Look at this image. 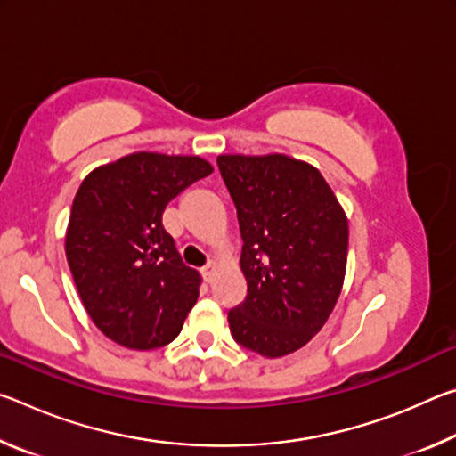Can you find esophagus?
<instances>
[{
  "mask_svg": "<svg viewBox=\"0 0 456 456\" xmlns=\"http://www.w3.org/2000/svg\"><path fill=\"white\" fill-rule=\"evenodd\" d=\"M217 264H215V261H211V264H207L205 267H203V277H205V281H213V277L217 275Z\"/></svg>",
  "mask_w": 456,
  "mask_h": 456,
  "instance_id": "esophagus-1",
  "label": "esophagus"
}]
</instances>
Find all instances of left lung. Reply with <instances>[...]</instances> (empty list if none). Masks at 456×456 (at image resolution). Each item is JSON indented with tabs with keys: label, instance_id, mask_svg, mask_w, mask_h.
Listing matches in <instances>:
<instances>
[{
	"label": "left lung",
	"instance_id": "obj_1",
	"mask_svg": "<svg viewBox=\"0 0 456 456\" xmlns=\"http://www.w3.org/2000/svg\"><path fill=\"white\" fill-rule=\"evenodd\" d=\"M237 207L245 302L229 312L235 342L283 358L310 342L342 293L348 217L322 173L288 154H219Z\"/></svg>",
	"mask_w": 456,
	"mask_h": 456
}]
</instances>
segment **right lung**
Masks as SVG:
<instances>
[{
    "label": "right lung",
    "mask_w": 456,
    "mask_h": 456,
    "mask_svg": "<svg viewBox=\"0 0 456 456\" xmlns=\"http://www.w3.org/2000/svg\"><path fill=\"white\" fill-rule=\"evenodd\" d=\"M213 165L197 154L130 152L86 175L66 229V259L102 334L130 350L179 336L197 304L200 273L183 264L163 227L168 200Z\"/></svg>",
    "instance_id": "obj_1"
}]
</instances>
